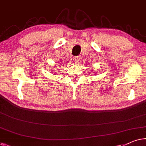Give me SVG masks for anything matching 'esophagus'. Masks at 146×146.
<instances>
[{"label": "esophagus", "instance_id": "1", "mask_svg": "<svg viewBox=\"0 0 146 146\" xmlns=\"http://www.w3.org/2000/svg\"><path fill=\"white\" fill-rule=\"evenodd\" d=\"M74 62L76 63H79L80 60V58L79 56H75V57H74Z\"/></svg>", "mask_w": 146, "mask_h": 146}]
</instances>
